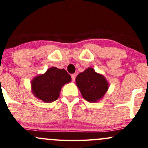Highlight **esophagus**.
Masks as SVG:
<instances>
[{"label":"esophagus","mask_w":148,"mask_h":148,"mask_svg":"<svg viewBox=\"0 0 148 148\" xmlns=\"http://www.w3.org/2000/svg\"><path fill=\"white\" fill-rule=\"evenodd\" d=\"M71 79H72V82H74L76 79V77H77V75H76V74H71Z\"/></svg>","instance_id":"esophagus-1"}]
</instances>
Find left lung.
<instances>
[{
  "instance_id": "left-lung-1",
  "label": "left lung",
  "mask_w": 148,
  "mask_h": 148,
  "mask_svg": "<svg viewBox=\"0 0 148 148\" xmlns=\"http://www.w3.org/2000/svg\"><path fill=\"white\" fill-rule=\"evenodd\" d=\"M76 83L82 95L89 102H96L100 99L108 89V82L102 74L88 68L77 75Z\"/></svg>"
}]
</instances>
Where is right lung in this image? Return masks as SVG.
Listing matches in <instances>:
<instances>
[{"label":"right lung","mask_w":148,"mask_h":148,"mask_svg":"<svg viewBox=\"0 0 148 148\" xmlns=\"http://www.w3.org/2000/svg\"><path fill=\"white\" fill-rule=\"evenodd\" d=\"M71 76L65 69L51 67L44 74L36 77L31 82L34 95L45 102L56 100L62 86L71 82Z\"/></svg>","instance_id":"obj_1"}]
</instances>
